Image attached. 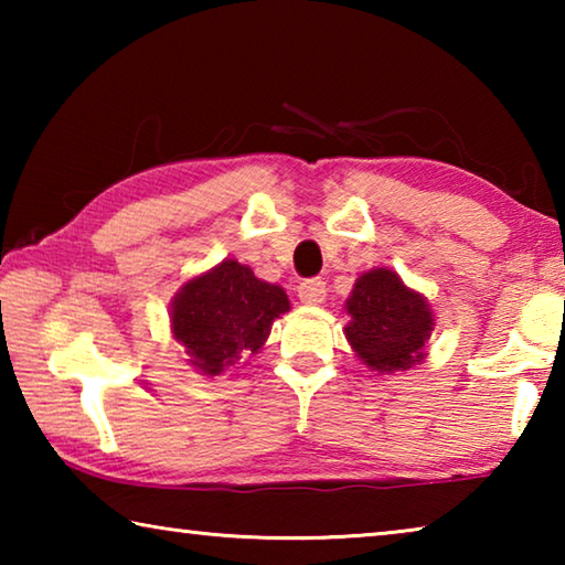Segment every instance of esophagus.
Listing matches in <instances>:
<instances>
[{"instance_id":"esophagus-1","label":"esophagus","mask_w":565,"mask_h":565,"mask_svg":"<svg viewBox=\"0 0 565 565\" xmlns=\"http://www.w3.org/2000/svg\"><path fill=\"white\" fill-rule=\"evenodd\" d=\"M299 299L306 306H319L327 299V281L321 279H309L299 286Z\"/></svg>"}]
</instances>
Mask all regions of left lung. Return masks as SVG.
Here are the masks:
<instances>
[{"label": "left lung", "mask_w": 565, "mask_h": 565, "mask_svg": "<svg viewBox=\"0 0 565 565\" xmlns=\"http://www.w3.org/2000/svg\"><path fill=\"white\" fill-rule=\"evenodd\" d=\"M343 309L349 347L371 371L396 374L428 356L426 341L436 327L431 303L388 266L363 271Z\"/></svg>", "instance_id": "obj_1"}]
</instances>
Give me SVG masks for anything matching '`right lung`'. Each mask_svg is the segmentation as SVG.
Segmentation results:
<instances>
[{
  "mask_svg": "<svg viewBox=\"0 0 565 565\" xmlns=\"http://www.w3.org/2000/svg\"><path fill=\"white\" fill-rule=\"evenodd\" d=\"M289 309L281 286L262 281L246 264L224 259L181 284L169 303V323L189 366L218 376L238 359L259 353L274 321Z\"/></svg>",
  "mask_w": 565,
  "mask_h": 565,
  "instance_id": "obj_1",
  "label": "right lung"
}]
</instances>
